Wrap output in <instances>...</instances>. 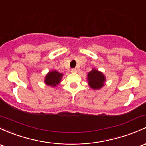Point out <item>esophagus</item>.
Listing matches in <instances>:
<instances>
[{
  "mask_svg": "<svg viewBox=\"0 0 146 146\" xmlns=\"http://www.w3.org/2000/svg\"><path fill=\"white\" fill-rule=\"evenodd\" d=\"M76 72H77V70H76V68H72L71 70V72H73V73H76Z\"/></svg>",
  "mask_w": 146,
  "mask_h": 146,
  "instance_id": "esophagus-1",
  "label": "esophagus"
}]
</instances>
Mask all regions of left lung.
<instances>
[{
  "mask_svg": "<svg viewBox=\"0 0 146 146\" xmlns=\"http://www.w3.org/2000/svg\"><path fill=\"white\" fill-rule=\"evenodd\" d=\"M88 81L89 86L92 88L99 89L104 86L105 77L101 72L93 69L88 74Z\"/></svg>",
  "mask_w": 146,
  "mask_h": 146,
  "instance_id": "left-lung-1",
  "label": "left lung"
}]
</instances>
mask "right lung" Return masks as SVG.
<instances>
[{
  "instance_id": "1",
  "label": "right lung",
  "mask_w": 146,
  "mask_h": 146,
  "mask_svg": "<svg viewBox=\"0 0 146 146\" xmlns=\"http://www.w3.org/2000/svg\"><path fill=\"white\" fill-rule=\"evenodd\" d=\"M62 76V74L59 73L57 71L49 72L45 78V83L48 86H56L60 83Z\"/></svg>"
}]
</instances>
